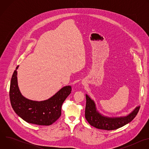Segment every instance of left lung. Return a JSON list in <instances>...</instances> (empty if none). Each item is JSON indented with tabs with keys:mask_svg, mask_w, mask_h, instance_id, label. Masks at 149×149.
Segmentation results:
<instances>
[{
	"mask_svg": "<svg viewBox=\"0 0 149 149\" xmlns=\"http://www.w3.org/2000/svg\"><path fill=\"white\" fill-rule=\"evenodd\" d=\"M86 96V106L85 117L88 123L97 129L106 130H113L120 128L131 122L137 114L140 106L138 105L130 114L126 116L111 117L101 114L97 109L96 105L87 94Z\"/></svg>",
	"mask_w": 149,
	"mask_h": 149,
	"instance_id": "left-lung-1",
	"label": "left lung"
}]
</instances>
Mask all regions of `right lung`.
Here are the masks:
<instances>
[{
  "instance_id": "obj_1",
  "label": "right lung",
  "mask_w": 149,
  "mask_h": 149,
  "mask_svg": "<svg viewBox=\"0 0 149 149\" xmlns=\"http://www.w3.org/2000/svg\"><path fill=\"white\" fill-rule=\"evenodd\" d=\"M15 70L10 81L9 97L11 105L16 114L28 123L49 125L55 122L61 115V107L70 94L71 87H62L55 95L44 101L28 99L21 94L17 84V70Z\"/></svg>"
}]
</instances>
